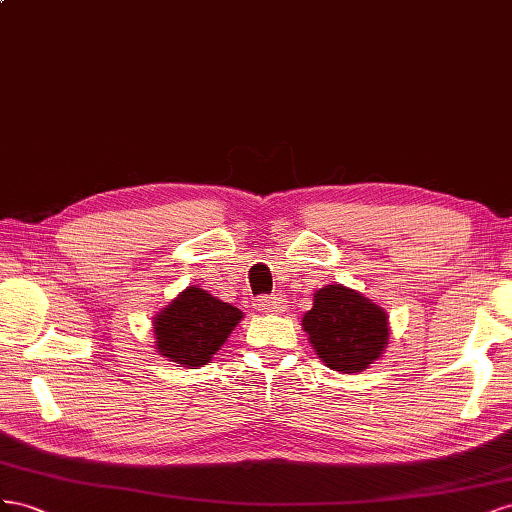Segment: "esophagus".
Returning <instances> with one entry per match:
<instances>
[{
    "mask_svg": "<svg viewBox=\"0 0 512 512\" xmlns=\"http://www.w3.org/2000/svg\"><path fill=\"white\" fill-rule=\"evenodd\" d=\"M255 306H257V311H261V313H274V311L281 309V302L276 300L274 296H259L255 300Z\"/></svg>",
    "mask_w": 512,
    "mask_h": 512,
    "instance_id": "34e87169",
    "label": "esophagus"
}]
</instances>
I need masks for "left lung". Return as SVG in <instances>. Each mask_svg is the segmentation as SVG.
<instances>
[{
  "label": "left lung",
  "instance_id": "left-lung-1",
  "mask_svg": "<svg viewBox=\"0 0 512 512\" xmlns=\"http://www.w3.org/2000/svg\"><path fill=\"white\" fill-rule=\"evenodd\" d=\"M302 328L326 367L360 373L384 354L388 345V315L343 285H326L313 296V309L302 317Z\"/></svg>",
  "mask_w": 512,
  "mask_h": 512
}]
</instances>
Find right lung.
I'll return each mask as SVG.
<instances>
[{"label":"right lung","instance_id":"obj_1","mask_svg":"<svg viewBox=\"0 0 512 512\" xmlns=\"http://www.w3.org/2000/svg\"><path fill=\"white\" fill-rule=\"evenodd\" d=\"M242 317L240 309L206 289L186 287L154 317L158 354L184 367H201L225 345Z\"/></svg>","mask_w":512,"mask_h":512}]
</instances>
